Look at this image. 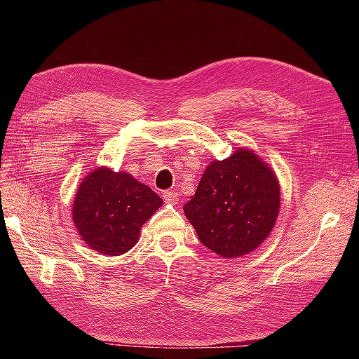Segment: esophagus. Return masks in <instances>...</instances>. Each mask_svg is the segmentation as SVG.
Here are the masks:
<instances>
[{
    "mask_svg": "<svg viewBox=\"0 0 359 359\" xmlns=\"http://www.w3.org/2000/svg\"><path fill=\"white\" fill-rule=\"evenodd\" d=\"M163 199H165L166 203L175 205L178 202V194L175 191H165L163 193Z\"/></svg>",
    "mask_w": 359,
    "mask_h": 359,
    "instance_id": "34e87169",
    "label": "esophagus"
}]
</instances>
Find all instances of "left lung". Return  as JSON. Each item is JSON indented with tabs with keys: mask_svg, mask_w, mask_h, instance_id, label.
Listing matches in <instances>:
<instances>
[{
	"mask_svg": "<svg viewBox=\"0 0 359 359\" xmlns=\"http://www.w3.org/2000/svg\"><path fill=\"white\" fill-rule=\"evenodd\" d=\"M280 212V184L268 163L241 147L206 166L184 214L201 243L222 257L253 252L273 232Z\"/></svg>",
	"mask_w": 359,
	"mask_h": 359,
	"instance_id": "8db88e82",
	"label": "left lung"
}]
</instances>
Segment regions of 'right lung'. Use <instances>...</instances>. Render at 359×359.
I'll list each match as a JSON object with an SVG mask.
<instances>
[{
    "label": "right lung",
    "instance_id": "add662e5",
    "mask_svg": "<svg viewBox=\"0 0 359 359\" xmlns=\"http://www.w3.org/2000/svg\"><path fill=\"white\" fill-rule=\"evenodd\" d=\"M163 199L127 172L100 166L79 184L72 219L85 244L97 253L119 256L133 248L142 227Z\"/></svg>",
    "mask_w": 359,
    "mask_h": 359
}]
</instances>
